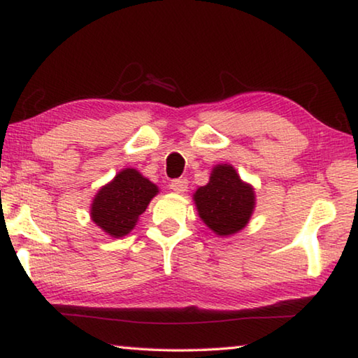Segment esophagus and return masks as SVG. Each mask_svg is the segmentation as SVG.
Masks as SVG:
<instances>
[{
    "label": "esophagus",
    "mask_w": 358,
    "mask_h": 358,
    "mask_svg": "<svg viewBox=\"0 0 358 358\" xmlns=\"http://www.w3.org/2000/svg\"><path fill=\"white\" fill-rule=\"evenodd\" d=\"M171 189L177 194H183L187 189V180L186 178H178L173 180L171 183Z\"/></svg>",
    "instance_id": "1"
}]
</instances>
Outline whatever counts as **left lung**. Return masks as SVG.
I'll return each instance as SVG.
<instances>
[{"label":"left lung","instance_id":"1","mask_svg":"<svg viewBox=\"0 0 358 358\" xmlns=\"http://www.w3.org/2000/svg\"><path fill=\"white\" fill-rule=\"evenodd\" d=\"M194 203L207 227L216 235L227 237L250 222L256 196L254 187L241 181L232 166L217 164L208 183L194 192Z\"/></svg>","mask_w":358,"mask_h":358}]
</instances>
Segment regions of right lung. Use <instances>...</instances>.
I'll return each mask as SVG.
<instances>
[{"label": "right lung", "mask_w": 358, "mask_h": 358, "mask_svg": "<svg viewBox=\"0 0 358 358\" xmlns=\"http://www.w3.org/2000/svg\"><path fill=\"white\" fill-rule=\"evenodd\" d=\"M157 192V186L136 169H123L94 196L92 220L110 237H124Z\"/></svg>", "instance_id": "obj_1"}]
</instances>
